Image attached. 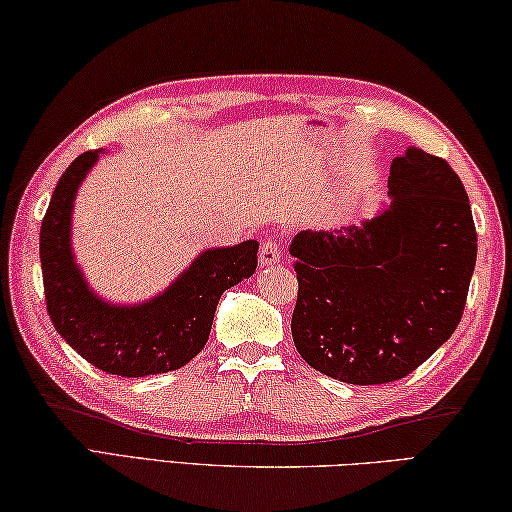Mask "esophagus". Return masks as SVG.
<instances>
[{"instance_id": "obj_1", "label": "esophagus", "mask_w": 512, "mask_h": 512, "mask_svg": "<svg viewBox=\"0 0 512 512\" xmlns=\"http://www.w3.org/2000/svg\"><path fill=\"white\" fill-rule=\"evenodd\" d=\"M282 259V250H280V241L277 239H266L262 248H259V266H273L280 264Z\"/></svg>"}]
</instances>
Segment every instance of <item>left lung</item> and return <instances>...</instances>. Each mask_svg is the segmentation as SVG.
<instances>
[{
	"label": "left lung",
	"mask_w": 512,
	"mask_h": 512,
	"mask_svg": "<svg viewBox=\"0 0 512 512\" xmlns=\"http://www.w3.org/2000/svg\"><path fill=\"white\" fill-rule=\"evenodd\" d=\"M392 203L347 230H302L293 342L342 383L405 378L461 322L477 262L466 188L448 161L410 147L389 167Z\"/></svg>",
	"instance_id": "1"
}]
</instances>
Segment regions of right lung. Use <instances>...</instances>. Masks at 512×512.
I'll return each mask as SVG.
<instances>
[{
    "label": "right lung",
    "instance_id": "1",
    "mask_svg": "<svg viewBox=\"0 0 512 512\" xmlns=\"http://www.w3.org/2000/svg\"><path fill=\"white\" fill-rule=\"evenodd\" d=\"M100 150L80 154L60 176L40 228L46 311L55 331L107 374L141 378L179 369L208 342L219 297L255 273V239L208 248L150 302L120 306L91 291L71 253L73 199Z\"/></svg>",
    "mask_w": 512,
    "mask_h": 512
}]
</instances>
